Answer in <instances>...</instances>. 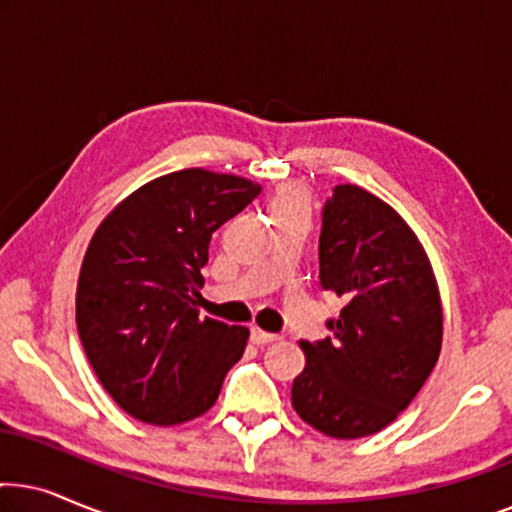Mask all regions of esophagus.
<instances>
[{"label":"esophagus","instance_id":"esophagus-1","mask_svg":"<svg viewBox=\"0 0 512 512\" xmlns=\"http://www.w3.org/2000/svg\"><path fill=\"white\" fill-rule=\"evenodd\" d=\"M277 340V335L275 333H265V331H261V328H251V342H254V345H270V342H275Z\"/></svg>","mask_w":512,"mask_h":512}]
</instances>
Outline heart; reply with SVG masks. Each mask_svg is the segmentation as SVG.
Returning a JSON list of instances; mask_svg holds the SVG:
<instances>
[{"label":"heart","instance_id":"obj_1","mask_svg":"<svg viewBox=\"0 0 512 512\" xmlns=\"http://www.w3.org/2000/svg\"><path fill=\"white\" fill-rule=\"evenodd\" d=\"M289 207H307V198L303 191L298 188H284V191L277 193V198L272 200V214L279 212V209H289Z\"/></svg>","mask_w":512,"mask_h":512}]
</instances>
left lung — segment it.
Instances as JSON below:
<instances>
[{
    "label": "left lung",
    "mask_w": 512,
    "mask_h": 512,
    "mask_svg": "<svg viewBox=\"0 0 512 512\" xmlns=\"http://www.w3.org/2000/svg\"><path fill=\"white\" fill-rule=\"evenodd\" d=\"M319 282L345 298L331 335L300 342V417L331 438L382 431L431 375L443 340L438 284L422 244L387 202L340 184L321 209Z\"/></svg>",
    "instance_id": "8db88e82"
}]
</instances>
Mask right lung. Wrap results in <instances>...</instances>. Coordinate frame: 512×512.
I'll return each instance as SVG.
<instances>
[{"instance_id": "obj_1", "label": "right lung", "mask_w": 512, "mask_h": 512, "mask_svg": "<svg viewBox=\"0 0 512 512\" xmlns=\"http://www.w3.org/2000/svg\"><path fill=\"white\" fill-rule=\"evenodd\" d=\"M261 195L254 181L207 170L153 179L90 242L76 328L102 387L139 422L172 426L207 412L249 331L193 310L209 240Z\"/></svg>"}]
</instances>
